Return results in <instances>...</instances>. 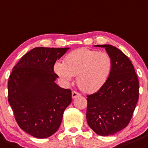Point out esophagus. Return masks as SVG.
<instances>
[{
	"mask_svg": "<svg viewBox=\"0 0 148 148\" xmlns=\"http://www.w3.org/2000/svg\"><path fill=\"white\" fill-rule=\"evenodd\" d=\"M80 96V94H79L78 92H75V91H73L72 92V98L73 99H75V98L77 97V96Z\"/></svg>",
	"mask_w": 148,
	"mask_h": 148,
	"instance_id": "1",
	"label": "esophagus"
}]
</instances>
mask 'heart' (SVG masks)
Instances as JSON below:
<instances>
[{
  "instance_id": "heart-1",
  "label": "heart",
  "mask_w": 148,
  "mask_h": 148,
  "mask_svg": "<svg viewBox=\"0 0 148 148\" xmlns=\"http://www.w3.org/2000/svg\"><path fill=\"white\" fill-rule=\"evenodd\" d=\"M112 59L106 52L82 49L65 56L64 63L56 62L54 71L66 83L77 76V84L87 93L97 92L105 84L112 69Z\"/></svg>"
}]
</instances>
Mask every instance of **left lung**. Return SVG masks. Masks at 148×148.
Instances as JSON below:
<instances>
[{
  "label": "left lung",
  "instance_id": "1",
  "mask_svg": "<svg viewBox=\"0 0 148 148\" xmlns=\"http://www.w3.org/2000/svg\"><path fill=\"white\" fill-rule=\"evenodd\" d=\"M105 47L112 59L108 79L99 91L87 95V121L89 127L100 136L113 135L131 121L139 97V82L134 66L118 48Z\"/></svg>",
  "mask_w": 148,
  "mask_h": 148
}]
</instances>
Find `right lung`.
I'll return each instance as SVG.
<instances>
[{"label": "right lung", "instance_id": "1", "mask_svg": "<svg viewBox=\"0 0 148 148\" xmlns=\"http://www.w3.org/2000/svg\"><path fill=\"white\" fill-rule=\"evenodd\" d=\"M69 48L36 47L14 66L8 80V101L19 127L32 136L45 138L60 127L72 101L71 89L54 82L56 59Z\"/></svg>", "mask_w": 148, "mask_h": 148}]
</instances>
